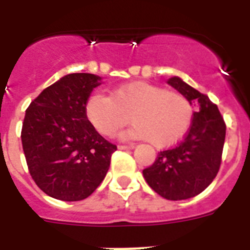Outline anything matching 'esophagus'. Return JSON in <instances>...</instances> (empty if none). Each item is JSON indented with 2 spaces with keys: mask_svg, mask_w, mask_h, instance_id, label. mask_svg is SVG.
<instances>
[{
  "mask_svg": "<svg viewBox=\"0 0 250 250\" xmlns=\"http://www.w3.org/2000/svg\"><path fill=\"white\" fill-rule=\"evenodd\" d=\"M135 148V145L133 144H127V145H118V149H121V150H129V149Z\"/></svg>",
  "mask_w": 250,
  "mask_h": 250,
  "instance_id": "34e87169",
  "label": "esophagus"
}]
</instances>
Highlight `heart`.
<instances>
[{
	"label": "heart",
	"mask_w": 250,
	"mask_h": 250,
	"mask_svg": "<svg viewBox=\"0 0 250 250\" xmlns=\"http://www.w3.org/2000/svg\"><path fill=\"white\" fill-rule=\"evenodd\" d=\"M85 115L102 136H113L129 122V137L146 139L156 148L178 143L189 128L193 105L186 94L146 82H132L93 93L85 102Z\"/></svg>",
	"instance_id": "b5f03b06"
}]
</instances>
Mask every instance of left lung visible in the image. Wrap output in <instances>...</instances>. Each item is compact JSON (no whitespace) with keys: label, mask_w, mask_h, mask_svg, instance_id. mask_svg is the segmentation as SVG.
I'll list each match as a JSON object with an SVG mask.
<instances>
[{"label":"left lung","mask_w":250,"mask_h":250,"mask_svg":"<svg viewBox=\"0 0 250 250\" xmlns=\"http://www.w3.org/2000/svg\"><path fill=\"white\" fill-rule=\"evenodd\" d=\"M167 83L200 104L186 136L172 148L158 153L152 166L143 170L149 187L167 200L194 197L217 176L222 164L226 123L218 106L204 93L176 76Z\"/></svg>","instance_id":"8db88e82"}]
</instances>
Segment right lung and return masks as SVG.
I'll list each match as a JSON object with an SVG mask.
<instances>
[{
	"instance_id": "add662e5",
	"label": "right lung",
	"mask_w": 250,
	"mask_h": 250,
	"mask_svg": "<svg viewBox=\"0 0 250 250\" xmlns=\"http://www.w3.org/2000/svg\"><path fill=\"white\" fill-rule=\"evenodd\" d=\"M98 80L93 74L63 76L25 110L21 137L29 174L57 200L80 201L90 196L117 150L86 119L85 102Z\"/></svg>"
}]
</instances>
